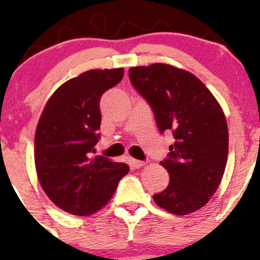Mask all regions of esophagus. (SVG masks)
Masks as SVG:
<instances>
[{
    "mask_svg": "<svg viewBox=\"0 0 260 260\" xmlns=\"http://www.w3.org/2000/svg\"><path fill=\"white\" fill-rule=\"evenodd\" d=\"M131 164H132V166L134 169H139L142 168V166L145 165L144 161H140V160H136V159H132L131 160Z\"/></svg>",
    "mask_w": 260,
    "mask_h": 260,
    "instance_id": "34e87169",
    "label": "esophagus"
}]
</instances>
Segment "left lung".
Listing matches in <instances>:
<instances>
[{
	"mask_svg": "<svg viewBox=\"0 0 260 260\" xmlns=\"http://www.w3.org/2000/svg\"><path fill=\"white\" fill-rule=\"evenodd\" d=\"M128 74L160 132L170 131L175 138L160 162L170 183L154 201L176 215L193 213L215 193L226 168L229 131L221 106L194 74L170 64L132 67Z\"/></svg>",
	"mask_w": 260,
	"mask_h": 260,
	"instance_id": "left-lung-1",
	"label": "left lung"
}]
</instances>
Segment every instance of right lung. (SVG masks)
Returning <instances> with one entry per match:
<instances>
[{
    "label": "right lung",
    "instance_id": "obj_1",
    "mask_svg": "<svg viewBox=\"0 0 260 260\" xmlns=\"http://www.w3.org/2000/svg\"><path fill=\"white\" fill-rule=\"evenodd\" d=\"M123 68L91 70L63 83L51 95L34 140L38 178L59 209L85 216L112 198L127 164L94 156L100 134L101 95L123 78Z\"/></svg>",
    "mask_w": 260,
    "mask_h": 260
}]
</instances>
